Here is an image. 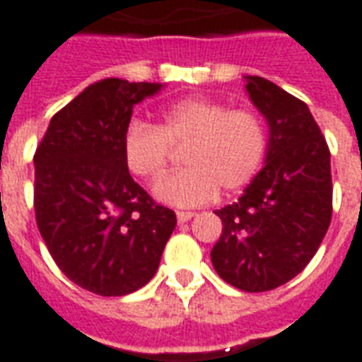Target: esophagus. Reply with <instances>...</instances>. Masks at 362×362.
Segmentation results:
<instances>
[{
	"instance_id": "esophagus-1",
	"label": "esophagus",
	"mask_w": 362,
	"mask_h": 362,
	"mask_svg": "<svg viewBox=\"0 0 362 362\" xmlns=\"http://www.w3.org/2000/svg\"><path fill=\"white\" fill-rule=\"evenodd\" d=\"M177 222L179 223H185L188 222V220H192L194 216H196V213H192V211H177Z\"/></svg>"
}]
</instances>
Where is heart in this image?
I'll return each instance as SVG.
<instances>
[{
    "label": "heart",
    "instance_id": "b5f03b06",
    "mask_svg": "<svg viewBox=\"0 0 362 362\" xmlns=\"http://www.w3.org/2000/svg\"><path fill=\"white\" fill-rule=\"evenodd\" d=\"M185 144L187 168L163 179L153 196L175 207H198L218 192H237L255 177L268 136L252 110H229L207 98H187L160 110L157 127L131 122L122 136V159L131 175L155 181L166 172L170 146Z\"/></svg>",
    "mask_w": 362,
    "mask_h": 362
}]
</instances>
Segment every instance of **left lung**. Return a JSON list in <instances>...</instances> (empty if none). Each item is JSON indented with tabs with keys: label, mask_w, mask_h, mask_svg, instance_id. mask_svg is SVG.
I'll return each instance as SVG.
<instances>
[{
	"label": "left lung",
	"mask_w": 362,
	"mask_h": 362,
	"mask_svg": "<svg viewBox=\"0 0 362 362\" xmlns=\"http://www.w3.org/2000/svg\"><path fill=\"white\" fill-rule=\"evenodd\" d=\"M244 81L268 124V148L238 202L214 211L223 228L211 261L229 285L264 292L298 276L324 240L333 203L331 155L303 101L264 77Z\"/></svg>",
	"instance_id": "obj_1"
}]
</instances>
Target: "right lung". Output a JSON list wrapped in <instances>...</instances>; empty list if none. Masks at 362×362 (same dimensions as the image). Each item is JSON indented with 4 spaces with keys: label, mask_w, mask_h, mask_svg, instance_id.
I'll return each mask as SVG.
<instances>
[{
    "label": "right lung",
    "mask_w": 362,
    "mask_h": 362,
    "mask_svg": "<svg viewBox=\"0 0 362 362\" xmlns=\"http://www.w3.org/2000/svg\"><path fill=\"white\" fill-rule=\"evenodd\" d=\"M163 86L118 77L92 83L53 116L35 153L38 231L62 274L94 294L142 288L177 223L122 159L133 107Z\"/></svg>",
    "instance_id": "add662e5"
}]
</instances>
